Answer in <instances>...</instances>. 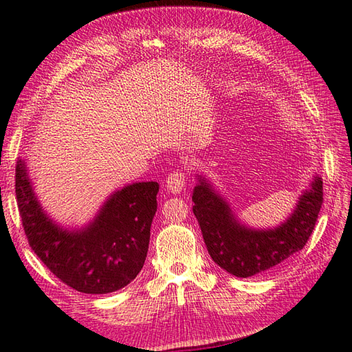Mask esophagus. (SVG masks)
<instances>
[{
	"mask_svg": "<svg viewBox=\"0 0 352 352\" xmlns=\"http://www.w3.org/2000/svg\"><path fill=\"white\" fill-rule=\"evenodd\" d=\"M186 178H188V175L183 170H172L166 178L168 190L172 193H180L186 184Z\"/></svg>",
	"mask_w": 352,
	"mask_h": 352,
	"instance_id": "1",
	"label": "esophagus"
}]
</instances>
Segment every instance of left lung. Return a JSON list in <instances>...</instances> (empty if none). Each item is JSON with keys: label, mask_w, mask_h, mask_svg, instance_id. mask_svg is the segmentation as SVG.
Returning <instances> with one entry per match:
<instances>
[{"label": "left lung", "mask_w": 352, "mask_h": 352, "mask_svg": "<svg viewBox=\"0 0 352 352\" xmlns=\"http://www.w3.org/2000/svg\"><path fill=\"white\" fill-rule=\"evenodd\" d=\"M197 216L207 251L218 266L231 275L248 276L269 271L304 248L315 230L324 203V189L316 177L304 192L290 218L275 230H250L241 226L228 204L204 178L193 189Z\"/></svg>", "instance_id": "obj_1"}]
</instances>
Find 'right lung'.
I'll list each match as a JSON object with an SVG mask.
<instances>
[{"mask_svg":"<svg viewBox=\"0 0 352 352\" xmlns=\"http://www.w3.org/2000/svg\"><path fill=\"white\" fill-rule=\"evenodd\" d=\"M14 192L28 243L66 286L102 295L125 287L144 267L159 183H134L115 192L96 219L68 231L47 218L37 203L25 163L16 162Z\"/></svg>","mask_w":352,"mask_h":352,"instance_id":"add662e5","label":"right lung"}]
</instances>
